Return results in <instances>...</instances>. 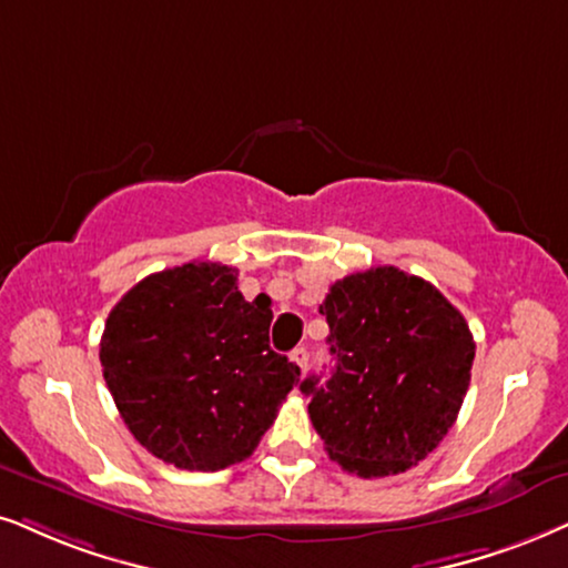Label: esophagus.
I'll return each mask as SVG.
<instances>
[{"label": "esophagus", "instance_id": "obj_1", "mask_svg": "<svg viewBox=\"0 0 568 568\" xmlns=\"http://www.w3.org/2000/svg\"><path fill=\"white\" fill-rule=\"evenodd\" d=\"M291 358H293V364H296V367H301V369H306V364H308V351H306L304 346L293 348V354H291Z\"/></svg>", "mask_w": 568, "mask_h": 568}]
</instances>
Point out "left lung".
<instances>
[{
  "label": "left lung",
  "mask_w": 568,
  "mask_h": 568,
  "mask_svg": "<svg viewBox=\"0 0 568 568\" xmlns=\"http://www.w3.org/2000/svg\"><path fill=\"white\" fill-rule=\"evenodd\" d=\"M333 375L301 383L327 456L364 479L412 469L440 445L464 404L475 341L427 280L372 267L329 285Z\"/></svg>",
  "instance_id": "1"
}]
</instances>
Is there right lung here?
<instances>
[{"label": "right lung", "mask_w": 568, "mask_h": 568, "mask_svg": "<svg viewBox=\"0 0 568 568\" xmlns=\"http://www.w3.org/2000/svg\"><path fill=\"white\" fill-rule=\"evenodd\" d=\"M272 308L239 272L189 262L133 285L106 317L99 358L114 406L149 454L217 471L254 454L301 369L270 348Z\"/></svg>", "instance_id": "add662e5"}]
</instances>
